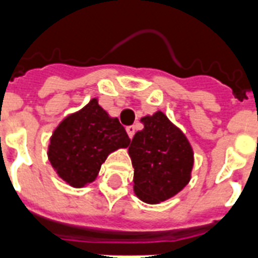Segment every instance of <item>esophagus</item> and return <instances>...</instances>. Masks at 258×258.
Returning a JSON list of instances; mask_svg holds the SVG:
<instances>
[{"label":"esophagus","mask_w":258,"mask_h":258,"mask_svg":"<svg viewBox=\"0 0 258 258\" xmlns=\"http://www.w3.org/2000/svg\"><path fill=\"white\" fill-rule=\"evenodd\" d=\"M125 131H127V134H128L130 138H133L135 134V127L134 125H128V127H125Z\"/></svg>","instance_id":"1"}]
</instances>
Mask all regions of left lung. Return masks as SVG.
Wrapping results in <instances>:
<instances>
[{"instance_id": "1", "label": "left lung", "mask_w": 258, "mask_h": 258, "mask_svg": "<svg viewBox=\"0 0 258 258\" xmlns=\"http://www.w3.org/2000/svg\"><path fill=\"white\" fill-rule=\"evenodd\" d=\"M128 153L134 167V191L142 201L158 204L173 197L190 180L192 149L163 112L141 119Z\"/></svg>"}]
</instances>
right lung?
<instances>
[{
  "label": "right lung",
  "instance_id": "right-lung-1",
  "mask_svg": "<svg viewBox=\"0 0 258 258\" xmlns=\"http://www.w3.org/2000/svg\"><path fill=\"white\" fill-rule=\"evenodd\" d=\"M130 141L119 119L109 117L94 98L61 121L47 156L62 180L72 187H83L97 177L108 154L127 148Z\"/></svg>",
  "mask_w": 258,
  "mask_h": 258
}]
</instances>
